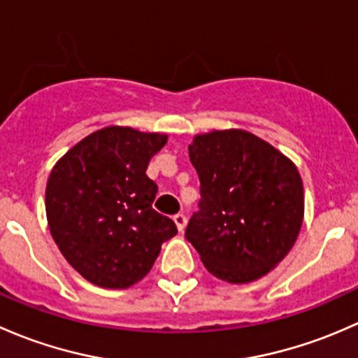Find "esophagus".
Masks as SVG:
<instances>
[{"label":"esophagus","mask_w":358,"mask_h":358,"mask_svg":"<svg viewBox=\"0 0 358 358\" xmlns=\"http://www.w3.org/2000/svg\"><path fill=\"white\" fill-rule=\"evenodd\" d=\"M174 222L176 226H178L179 233H182V231L186 229V215H184V213H178V215H174Z\"/></svg>","instance_id":"obj_1"}]
</instances>
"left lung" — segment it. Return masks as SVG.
<instances>
[{
    "instance_id": "left-lung-1",
    "label": "left lung",
    "mask_w": 358,
    "mask_h": 358,
    "mask_svg": "<svg viewBox=\"0 0 358 358\" xmlns=\"http://www.w3.org/2000/svg\"><path fill=\"white\" fill-rule=\"evenodd\" d=\"M187 150L201 200L186 239L217 279L257 281L288 255L300 234L305 200L296 165L241 129L198 134Z\"/></svg>"
}]
</instances>
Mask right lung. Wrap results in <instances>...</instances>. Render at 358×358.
<instances>
[{
  "label": "right lung",
  "instance_id": "obj_1",
  "mask_svg": "<svg viewBox=\"0 0 358 358\" xmlns=\"http://www.w3.org/2000/svg\"><path fill=\"white\" fill-rule=\"evenodd\" d=\"M167 134L110 125L69 150L46 184V219L65 260L99 288L124 289L152 271L174 220L153 210L146 176Z\"/></svg>",
  "mask_w": 358,
  "mask_h": 358
}]
</instances>
